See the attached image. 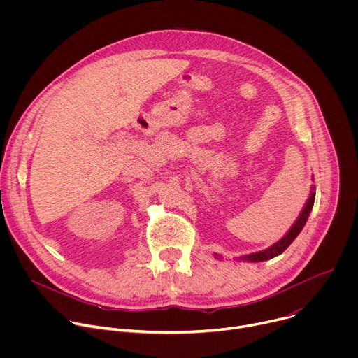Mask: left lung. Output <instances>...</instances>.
<instances>
[{
    "mask_svg": "<svg viewBox=\"0 0 358 358\" xmlns=\"http://www.w3.org/2000/svg\"><path fill=\"white\" fill-rule=\"evenodd\" d=\"M315 196H316V192H315V187H312V192H310V196L308 199V202H306V206L301 211V214L299 215L297 221L293 224V227L290 228V231L276 243H273L272 246H269L268 249L265 250H261V252H255V253H250V255H245V257L239 258L241 261H249V262H261V261H268V259H272L275 257H278V255H280L294 239L296 236L300 234V231L303 229L306 221H308L310 213H312V208H313V203H315Z\"/></svg>",
    "mask_w": 358,
    "mask_h": 358,
    "instance_id": "obj_1",
    "label": "left lung"
}]
</instances>
